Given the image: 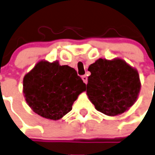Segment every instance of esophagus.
<instances>
[{
    "mask_svg": "<svg viewBox=\"0 0 155 155\" xmlns=\"http://www.w3.org/2000/svg\"><path fill=\"white\" fill-rule=\"evenodd\" d=\"M82 80H83V81H84L85 84H87V77L86 75H83V76H82Z\"/></svg>",
    "mask_w": 155,
    "mask_h": 155,
    "instance_id": "1",
    "label": "esophagus"
}]
</instances>
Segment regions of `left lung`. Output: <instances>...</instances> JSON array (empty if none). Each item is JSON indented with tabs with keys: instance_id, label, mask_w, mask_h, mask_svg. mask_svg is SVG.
Masks as SVG:
<instances>
[{
	"instance_id": "left-lung-1",
	"label": "left lung",
	"mask_w": 155,
	"mask_h": 155,
	"mask_svg": "<svg viewBox=\"0 0 155 155\" xmlns=\"http://www.w3.org/2000/svg\"><path fill=\"white\" fill-rule=\"evenodd\" d=\"M88 71L87 94L97 110L114 116L136 101L141 87L139 73L124 60L99 59Z\"/></svg>"
}]
</instances>
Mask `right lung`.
<instances>
[{"label":"right lung","mask_w":155,"mask_h":155,"mask_svg":"<svg viewBox=\"0 0 155 155\" xmlns=\"http://www.w3.org/2000/svg\"><path fill=\"white\" fill-rule=\"evenodd\" d=\"M23 91L33 111L46 119L57 120L72 109L86 84L75 69L57 61L39 62L25 75Z\"/></svg>","instance_id":"obj_1"}]
</instances>
